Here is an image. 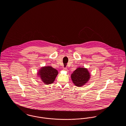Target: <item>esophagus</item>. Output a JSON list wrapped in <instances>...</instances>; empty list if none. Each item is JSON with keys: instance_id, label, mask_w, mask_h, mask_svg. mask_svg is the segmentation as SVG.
Masks as SVG:
<instances>
[{"instance_id": "1", "label": "esophagus", "mask_w": 126, "mask_h": 126, "mask_svg": "<svg viewBox=\"0 0 126 126\" xmlns=\"http://www.w3.org/2000/svg\"><path fill=\"white\" fill-rule=\"evenodd\" d=\"M63 70L66 71H68V69H67V68H66V67H65V68H63Z\"/></svg>"}]
</instances>
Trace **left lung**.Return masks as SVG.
I'll list each match as a JSON object with an SVG mask.
<instances>
[{
	"instance_id": "8db88e82",
	"label": "left lung",
	"mask_w": 126,
	"mask_h": 126,
	"mask_svg": "<svg viewBox=\"0 0 126 126\" xmlns=\"http://www.w3.org/2000/svg\"><path fill=\"white\" fill-rule=\"evenodd\" d=\"M71 78L75 85L81 87L86 84L90 79V73L86 68L78 67L71 74Z\"/></svg>"
}]
</instances>
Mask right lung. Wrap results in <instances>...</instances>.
I'll return each mask as SVG.
<instances>
[{
	"mask_svg": "<svg viewBox=\"0 0 126 126\" xmlns=\"http://www.w3.org/2000/svg\"><path fill=\"white\" fill-rule=\"evenodd\" d=\"M38 73L42 82L46 84H49L54 82L58 71L50 66H46L42 67Z\"/></svg>",
	"mask_w": 126,
	"mask_h": 126,
	"instance_id": "right-lung-1",
	"label": "right lung"
}]
</instances>
